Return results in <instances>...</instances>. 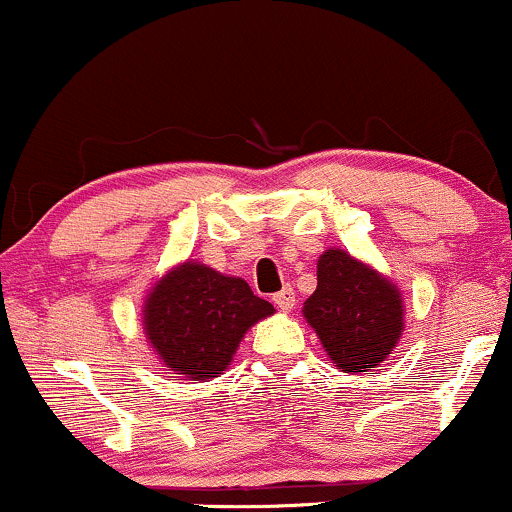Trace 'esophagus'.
<instances>
[{
	"instance_id": "34e87169",
	"label": "esophagus",
	"mask_w": 512,
	"mask_h": 512,
	"mask_svg": "<svg viewBox=\"0 0 512 512\" xmlns=\"http://www.w3.org/2000/svg\"><path fill=\"white\" fill-rule=\"evenodd\" d=\"M274 305L284 313H291L293 305H296V293H293L291 286H284L279 293H274Z\"/></svg>"
}]
</instances>
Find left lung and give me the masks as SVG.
Segmentation results:
<instances>
[{
	"label": "left lung",
	"instance_id": "left-lung-1",
	"mask_svg": "<svg viewBox=\"0 0 512 512\" xmlns=\"http://www.w3.org/2000/svg\"><path fill=\"white\" fill-rule=\"evenodd\" d=\"M330 361L344 373H368L395 351L404 332V298L392 279L346 250L317 260V289L303 303Z\"/></svg>",
	"mask_w": 512,
	"mask_h": 512
}]
</instances>
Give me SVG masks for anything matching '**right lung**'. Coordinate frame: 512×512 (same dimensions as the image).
<instances>
[{"instance_id":"add662e5","label":"right lung","mask_w":512,"mask_h":512,"mask_svg":"<svg viewBox=\"0 0 512 512\" xmlns=\"http://www.w3.org/2000/svg\"><path fill=\"white\" fill-rule=\"evenodd\" d=\"M274 315L240 276L197 260L170 267L142 305L146 342L163 366L187 380H207L231 366L245 332Z\"/></svg>"}]
</instances>
